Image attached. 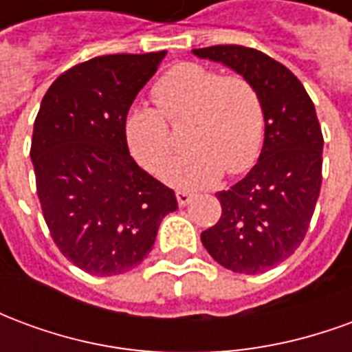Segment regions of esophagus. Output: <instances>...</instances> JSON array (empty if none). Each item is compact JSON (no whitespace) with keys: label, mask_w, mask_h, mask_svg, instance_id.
<instances>
[{"label":"esophagus","mask_w":352,"mask_h":352,"mask_svg":"<svg viewBox=\"0 0 352 352\" xmlns=\"http://www.w3.org/2000/svg\"><path fill=\"white\" fill-rule=\"evenodd\" d=\"M192 194H188V192H184V190H177V201H179V206H188L192 201Z\"/></svg>","instance_id":"obj_1"}]
</instances>
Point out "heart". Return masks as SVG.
I'll return each mask as SVG.
<instances>
[{
  "instance_id": "obj_1",
  "label": "heart",
  "mask_w": 352,
  "mask_h": 352,
  "mask_svg": "<svg viewBox=\"0 0 352 352\" xmlns=\"http://www.w3.org/2000/svg\"><path fill=\"white\" fill-rule=\"evenodd\" d=\"M155 107H133L124 118L131 156L160 173L173 150L168 120L189 118L185 142L191 146L164 170L166 183L183 190L214 184L224 173L239 175L254 166L264 145V103L251 80L201 64H179L153 88Z\"/></svg>"
}]
</instances>
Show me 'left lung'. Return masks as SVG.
I'll use <instances>...</instances> for the list:
<instances>
[{
	"label": "left lung",
	"mask_w": 352,
	"mask_h": 352,
	"mask_svg": "<svg viewBox=\"0 0 352 352\" xmlns=\"http://www.w3.org/2000/svg\"><path fill=\"white\" fill-rule=\"evenodd\" d=\"M192 54L251 80L265 115L258 162L239 183L217 194L222 214L201 232V243L226 270L267 272L300 247L320 194L324 141L315 105L294 73L260 50L217 45Z\"/></svg>",
	"instance_id": "left-lung-1"
}]
</instances>
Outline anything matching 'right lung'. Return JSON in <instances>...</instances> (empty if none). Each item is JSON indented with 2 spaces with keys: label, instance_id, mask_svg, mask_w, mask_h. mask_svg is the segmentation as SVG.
<instances>
[{
  "label": "right lung",
  "instance_id": "add662e5",
  "mask_svg": "<svg viewBox=\"0 0 352 352\" xmlns=\"http://www.w3.org/2000/svg\"><path fill=\"white\" fill-rule=\"evenodd\" d=\"M166 50L109 54L73 65L45 94L32 162L50 236L82 272H130L153 249L175 192L133 160L124 118Z\"/></svg>",
  "mask_w": 352,
  "mask_h": 352
}]
</instances>
